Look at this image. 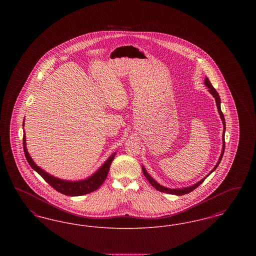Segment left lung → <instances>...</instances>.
<instances>
[{"label": "left lung", "instance_id": "left-lung-1", "mask_svg": "<svg viewBox=\"0 0 256 256\" xmlns=\"http://www.w3.org/2000/svg\"><path fill=\"white\" fill-rule=\"evenodd\" d=\"M204 84L206 87H208L209 89H208V91L210 92V94L213 96V97L215 98V100H216V104H217V108H218V112H219L220 117V119H222V126H224V130H222V152H220V156L219 160H218V162H217V164L215 165V167L211 170V172L207 174L206 178H204L202 180H200V182H198L195 183L194 185H191V186H189V187H183V188H178V189H170V188H168V187H165V186H162V185H160L158 182H156L148 172H146V169H145V167L144 166H142V170H143V174H144V176H145V178H146V180H148V182L152 184V186H154L156 190H158L160 192H163V193H167V194H172V195H176V196H182L185 195V194H188V193H190V192H192L194 189H196L198 186H200L202 183L204 182V180L206 178L207 176L211 174V172H213L214 170L217 169V167L219 166L220 162V160L222 158V156H224V132H226V120H224V114H222V110H220V98L219 94H218V92L215 90V88L212 86L211 84V82H210V80H208V78H206V80H204Z\"/></svg>", "mask_w": 256, "mask_h": 256}]
</instances>
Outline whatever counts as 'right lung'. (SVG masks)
Wrapping results in <instances>:
<instances>
[{
	"label": "right lung",
	"mask_w": 256,
	"mask_h": 256,
	"mask_svg": "<svg viewBox=\"0 0 256 256\" xmlns=\"http://www.w3.org/2000/svg\"><path fill=\"white\" fill-rule=\"evenodd\" d=\"M24 119L23 128H24ZM23 146H24V156L26 158V161L28 162L30 166L36 172H37L46 180V182L49 183L50 185L52 188H54L58 192H60L63 195L71 196L86 195L88 193L96 191L98 188L106 180L108 174L110 172V165L116 156V152L111 154L108 160L98 168V170L96 172H94L91 176L87 178L86 180L72 182V180H61L56 176H54L50 174L49 172H47L46 170L41 169L39 166H37L36 164L34 163V159L30 158V156L28 152L24 130V135H23Z\"/></svg>",
	"instance_id": "obj_1"
}]
</instances>
